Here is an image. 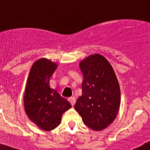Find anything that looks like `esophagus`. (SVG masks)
<instances>
[{"mask_svg": "<svg viewBox=\"0 0 150 150\" xmlns=\"http://www.w3.org/2000/svg\"><path fill=\"white\" fill-rule=\"evenodd\" d=\"M68 101L70 102V104H72V106H74V104H75V99L74 97H70L68 99Z\"/></svg>", "mask_w": 150, "mask_h": 150, "instance_id": "34e87169", "label": "esophagus"}]
</instances>
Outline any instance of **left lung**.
<instances>
[{
  "mask_svg": "<svg viewBox=\"0 0 150 150\" xmlns=\"http://www.w3.org/2000/svg\"><path fill=\"white\" fill-rule=\"evenodd\" d=\"M83 75L82 95L75 109L88 128L101 131L112 123L120 104V91L111 64L100 54L91 55L80 63Z\"/></svg>",
  "mask_w": 150,
  "mask_h": 150,
  "instance_id": "left-lung-1",
  "label": "left lung"
}]
</instances>
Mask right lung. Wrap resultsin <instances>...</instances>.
<instances>
[{
    "label": "right lung",
    "instance_id": "1",
    "mask_svg": "<svg viewBox=\"0 0 150 150\" xmlns=\"http://www.w3.org/2000/svg\"><path fill=\"white\" fill-rule=\"evenodd\" d=\"M57 64L46 59L34 63L25 92V110L28 117L44 131L54 129L62 115L72 105L58 92L49 87V79Z\"/></svg>",
    "mask_w": 150,
    "mask_h": 150
}]
</instances>
